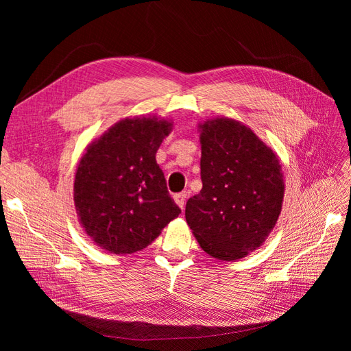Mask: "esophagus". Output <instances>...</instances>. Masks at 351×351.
Here are the masks:
<instances>
[{
	"mask_svg": "<svg viewBox=\"0 0 351 351\" xmlns=\"http://www.w3.org/2000/svg\"><path fill=\"white\" fill-rule=\"evenodd\" d=\"M186 196H187V193H186V192L176 193V195H174L176 204H177L180 208H182V209H184V205H186Z\"/></svg>",
	"mask_w": 351,
	"mask_h": 351,
	"instance_id": "1",
	"label": "esophagus"
}]
</instances>
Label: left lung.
<instances>
[{"mask_svg":"<svg viewBox=\"0 0 351 351\" xmlns=\"http://www.w3.org/2000/svg\"><path fill=\"white\" fill-rule=\"evenodd\" d=\"M200 127L202 190L187 200L186 221L208 254L236 261L259 247L280 217L281 165L239 121L217 119Z\"/></svg>","mask_w":351,"mask_h":351,"instance_id":"obj_1","label":"left lung"}]
</instances>
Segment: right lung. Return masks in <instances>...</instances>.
Listing matches in <instances>:
<instances>
[{
    "instance_id": "1",
    "label": "right lung",
    "mask_w": 351,
    "mask_h": 351,
    "mask_svg": "<svg viewBox=\"0 0 351 351\" xmlns=\"http://www.w3.org/2000/svg\"><path fill=\"white\" fill-rule=\"evenodd\" d=\"M169 132L167 121L125 119L80 159L74 205L84 231L102 249L115 254L142 250L182 214L155 158Z\"/></svg>"
}]
</instances>
